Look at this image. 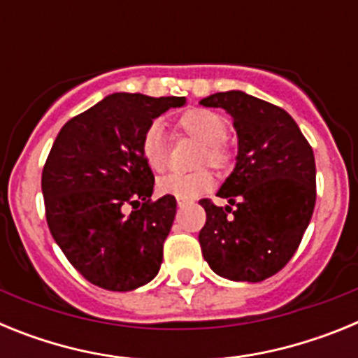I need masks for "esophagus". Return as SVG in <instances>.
Returning a JSON list of instances; mask_svg holds the SVG:
<instances>
[{
	"label": "esophagus",
	"mask_w": 358,
	"mask_h": 358,
	"mask_svg": "<svg viewBox=\"0 0 358 358\" xmlns=\"http://www.w3.org/2000/svg\"><path fill=\"white\" fill-rule=\"evenodd\" d=\"M188 204H192V201H185V199H177V206H179V208H185V206H188Z\"/></svg>",
	"instance_id": "34e87169"
}]
</instances>
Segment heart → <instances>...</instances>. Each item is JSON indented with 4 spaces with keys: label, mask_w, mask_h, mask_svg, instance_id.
Returning <instances> with one entry per match:
<instances>
[{
    "label": "heart",
    "mask_w": 358,
    "mask_h": 358,
    "mask_svg": "<svg viewBox=\"0 0 358 358\" xmlns=\"http://www.w3.org/2000/svg\"><path fill=\"white\" fill-rule=\"evenodd\" d=\"M173 129L177 134L186 136L189 140L197 141L199 150L195 157V166H211V169L224 172L233 163V152L224 140L227 132V123L222 116L210 109H188L173 120ZM141 157L152 172H163L166 169V143L159 123L148 125L141 136ZM213 186V176L208 170H197L192 173H170L157 182V189L164 195H172L177 199L199 197Z\"/></svg>",
    "instance_id": "b5f03b06"
}]
</instances>
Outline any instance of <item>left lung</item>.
I'll return each mask as SVG.
<instances>
[{
    "label": "left lung",
    "instance_id": "8db88e82",
    "mask_svg": "<svg viewBox=\"0 0 358 358\" xmlns=\"http://www.w3.org/2000/svg\"><path fill=\"white\" fill-rule=\"evenodd\" d=\"M201 103L226 109L238 136L235 170L217 194L229 206L199 201L206 211L202 256L218 276L264 281L289 264L314 213V150L287 110L243 91Z\"/></svg>",
    "mask_w": 358,
    "mask_h": 358
}]
</instances>
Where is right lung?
I'll use <instances>...</instances> for the list:
<instances>
[{"label":"right lung","instance_id":"obj_1","mask_svg":"<svg viewBox=\"0 0 358 358\" xmlns=\"http://www.w3.org/2000/svg\"><path fill=\"white\" fill-rule=\"evenodd\" d=\"M185 103V96L113 93L57 134L41 179L46 222L93 285L127 292L159 273L177 202L172 195L152 202L154 173L140 145L157 116Z\"/></svg>","mask_w":358,"mask_h":358}]
</instances>
